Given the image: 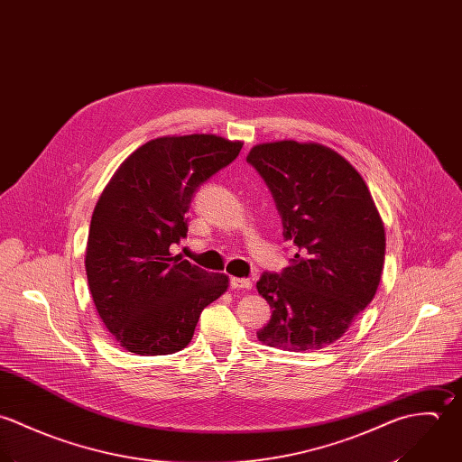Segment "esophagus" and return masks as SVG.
<instances>
[{
  "instance_id": "obj_1",
  "label": "esophagus",
  "mask_w": 462,
  "mask_h": 462,
  "mask_svg": "<svg viewBox=\"0 0 462 462\" xmlns=\"http://www.w3.org/2000/svg\"><path fill=\"white\" fill-rule=\"evenodd\" d=\"M230 285L234 289H250L252 287V282L248 278H230Z\"/></svg>"
}]
</instances>
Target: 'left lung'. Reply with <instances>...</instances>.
<instances>
[{
	"label": "left lung",
	"instance_id": "obj_1",
	"mask_svg": "<svg viewBox=\"0 0 462 462\" xmlns=\"http://www.w3.org/2000/svg\"><path fill=\"white\" fill-rule=\"evenodd\" d=\"M246 161L270 187L296 252L282 273L257 282L273 309L257 337L291 352L325 348L368 307L382 277L385 234L368 185L318 143L257 144Z\"/></svg>",
	"mask_w": 462,
	"mask_h": 462
}]
</instances>
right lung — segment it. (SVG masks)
<instances>
[{
    "mask_svg": "<svg viewBox=\"0 0 462 462\" xmlns=\"http://www.w3.org/2000/svg\"><path fill=\"white\" fill-rule=\"evenodd\" d=\"M241 141L212 134L166 135L137 148L94 207L86 272L96 310L128 352L185 348L201 310L228 287L223 273L171 257L187 236L198 187L239 155Z\"/></svg>",
    "mask_w": 462,
    "mask_h": 462,
    "instance_id": "obj_1",
    "label": "right lung"
}]
</instances>
